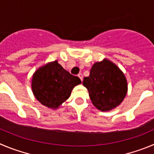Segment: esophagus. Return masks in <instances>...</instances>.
<instances>
[{"mask_svg":"<svg viewBox=\"0 0 154 154\" xmlns=\"http://www.w3.org/2000/svg\"><path fill=\"white\" fill-rule=\"evenodd\" d=\"M78 77H80V79L81 80V81H82V80H83V74H82L81 73H80V74H78Z\"/></svg>","mask_w":154,"mask_h":154,"instance_id":"34e87169","label":"esophagus"}]
</instances>
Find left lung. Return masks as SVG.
Segmentation results:
<instances>
[{
  "instance_id": "1",
  "label": "left lung",
  "mask_w": 154,
  "mask_h": 154,
  "mask_svg": "<svg viewBox=\"0 0 154 154\" xmlns=\"http://www.w3.org/2000/svg\"><path fill=\"white\" fill-rule=\"evenodd\" d=\"M83 85L88 90L93 104L101 111H109L119 106L128 90L122 71L106 59L93 64L90 76L84 78Z\"/></svg>"
}]
</instances>
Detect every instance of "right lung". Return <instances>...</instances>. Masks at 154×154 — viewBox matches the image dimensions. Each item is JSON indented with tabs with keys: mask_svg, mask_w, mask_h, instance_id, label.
I'll return each instance as SVG.
<instances>
[{
	"mask_svg": "<svg viewBox=\"0 0 154 154\" xmlns=\"http://www.w3.org/2000/svg\"><path fill=\"white\" fill-rule=\"evenodd\" d=\"M80 83L78 77L70 74L55 61L35 71L32 89L38 102L54 109L68 99L73 88Z\"/></svg>",
	"mask_w": 154,
	"mask_h": 154,
	"instance_id": "1",
	"label": "right lung"
}]
</instances>
